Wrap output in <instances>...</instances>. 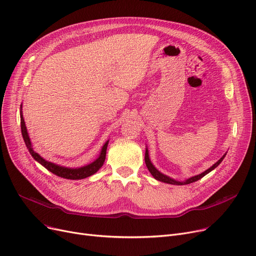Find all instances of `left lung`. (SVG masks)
<instances>
[{"label":"left lung","mask_w":256,"mask_h":256,"mask_svg":"<svg viewBox=\"0 0 256 256\" xmlns=\"http://www.w3.org/2000/svg\"><path fill=\"white\" fill-rule=\"evenodd\" d=\"M226 154H227V152H225V154L222 156V158H221L220 160H218L216 163H214L212 166H210L208 169H206V171H204L202 173H200V174H198V176H192V178H186V180H182V182H180V180H174V178H172L166 176V174H164V173H162L160 171H158V170L154 166V164L152 163V160H150V152H148V148H147V146H146V150H145V164H146L147 169H148L150 172L152 173V176L154 178V180H158V182H162L170 184L182 186V184H191V182H197L198 180H200V178H202L204 176H206L208 173H210V171H212L214 168H217V167L221 164V162L223 160V158H225Z\"/></svg>","instance_id":"obj_1"}]
</instances>
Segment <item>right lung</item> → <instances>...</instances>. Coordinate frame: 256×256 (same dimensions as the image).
I'll return each mask as SVG.
<instances>
[{
	"instance_id": "right-lung-1",
	"label": "right lung",
	"mask_w": 256,
	"mask_h": 256,
	"mask_svg": "<svg viewBox=\"0 0 256 256\" xmlns=\"http://www.w3.org/2000/svg\"><path fill=\"white\" fill-rule=\"evenodd\" d=\"M22 110V104H20V128H22V135L26 148H28L29 152L31 154V156H33V158L36 160V162H38L40 165H42L50 172L54 173L55 176H57L59 178H66V180H83V178L93 176V174H96L102 167V165L104 163V160H106V147H108V144H109V140L106 141V143L102 145L98 156L94 160L93 162H91L87 165H84L82 167L70 168V167L55 164V163L50 162V160H46V158H44L33 148V145H32L31 139L29 137L28 130H26V122H24Z\"/></svg>"
}]
</instances>
